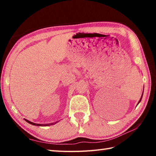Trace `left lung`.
<instances>
[{
	"instance_id": "left-lung-1",
	"label": "left lung",
	"mask_w": 156,
	"mask_h": 156,
	"mask_svg": "<svg viewBox=\"0 0 156 156\" xmlns=\"http://www.w3.org/2000/svg\"><path fill=\"white\" fill-rule=\"evenodd\" d=\"M142 95H143V92H142ZM142 96H141V98H140V100H139V102H138V103H139V102H140V101H141V99H142Z\"/></svg>"
}]
</instances>
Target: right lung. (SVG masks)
Listing matches in <instances>:
<instances>
[{
    "instance_id": "obj_1",
    "label": "right lung",
    "mask_w": 156,
    "mask_h": 156,
    "mask_svg": "<svg viewBox=\"0 0 156 156\" xmlns=\"http://www.w3.org/2000/svg\"><path fill=\"white\" fill-rule=\"evenodd\" d=\"M26 121H27V122H28V123H30V124H31V125H36V126H48V125H53V123L52 124H47V125H41V124H36V123H34V122H30V121H29V120H25Z\"/></svg>"
}]
</instances>
